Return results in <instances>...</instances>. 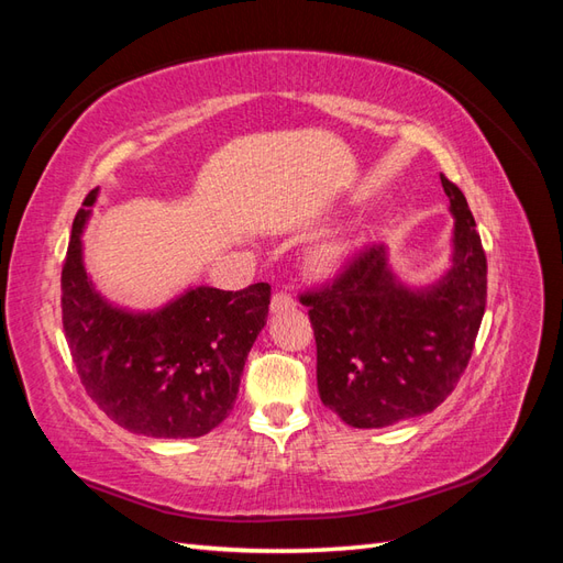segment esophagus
<instances>
[{"label": "esophagus", "instance_id": "1", "mask_svg": "<svg viewBox=\"0 0 563 563\" xmlns=\"http://www.w3.org/2000/svg\"><path fill=\"white\" fill-rule=\"evenodd\" d=\"M297 302L295 297L288 292H275L271 297V312H285V309H295Z\"/></svg>", "mask_w": 563, "mask_h": 563}]
</instances>
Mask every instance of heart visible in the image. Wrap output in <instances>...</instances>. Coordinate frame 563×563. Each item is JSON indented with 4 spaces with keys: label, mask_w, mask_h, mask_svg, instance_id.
<instances>
[{
    "label": "heart",
    "mask_w": 563,
    "mask_h": 563,
    "mask_svg": "<svg viewBox=\"0 0 563 563\" xmlns=\"http://www.w3.org/2000/svg\"><path fill=\"white\" fill-rule=\"evenodd\" d=\"M349 251H351V244L345 242V239H329V242L312 249V254H309V268L319 275L339 271L343 266L345 256H349Z\"/></svg>",
    "instance_id": "b5f03b06"
}]
</instances>
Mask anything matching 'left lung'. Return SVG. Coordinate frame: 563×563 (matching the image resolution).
<instances>
[{"instance_id": "1", "label": "left lung", "mask_w": 563, "mask_h": 563, "mask_svg": "<svg viewBox=\"0 0 563 563\" xmlns=\"http://www.w3.org/2000/svg\"><path fill=\"white\" fill-rule=\"evenodd\" d=\"M450 198L452 256L435 283L409 288L387 246L355 256L333 285L307 292L317 339V387L353 428H387L430 413L457 387L486 309V254L462 190Z\"/></svg>"}]
</instances>
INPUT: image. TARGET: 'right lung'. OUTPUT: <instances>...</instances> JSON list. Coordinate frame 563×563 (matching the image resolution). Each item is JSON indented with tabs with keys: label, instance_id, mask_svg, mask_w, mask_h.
Segmentation results:
<instances>
[{
	"label": "right lung",
	"instance_id": "right-lung-1",
	"mask_svg": "<svg viewBox=\"0 0 563 563\" xmlns=\"http://www.w3.org/2000/svg\"><path fill=\"white\" fill-rule=\"evenodd\" d=\"M99 188L71 222L63 327L89 397L130 433L200 438L230 416L246 355L266 327L271 285H198L150 312L106 300L84 268L81 234Z\"/></svg>",
	"mask_w": 563,
	"mask_h": 563
}]
</instances>
